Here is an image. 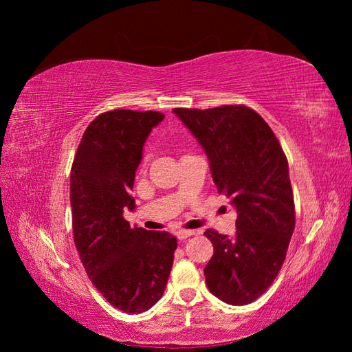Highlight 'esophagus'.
I'll return each mask as SVG.
<instances>
[{
    "mask_svg": "<svg viewBox=\"0 0 352 352\" xmlns=\"http://www.w3.org/2000/svg\"><path fill=\"white\" fill-rule=\"evenodd\" d=\"M194 233H195L194 230H179V232L176 233V236H177L179 241H184V239H186V238H189V236H192Z\"/></svg>",
    "mask_w": 352,
    "mask_h": 352,
    "instance_id": "esophagus-1",
    "label": "esophagus"
}]
</instances>
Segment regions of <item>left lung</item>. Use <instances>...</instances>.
<instances>
[{
  "label": "left lung",
  "mask_w": 352,
  "mask_h": 352,
  "mask_svg": "<svg viewBox=\"0 0 352 352\" xmlns=\"http://www.w3.org/2000/svg\"><path fill=\"white\" fill-rule=\"evenodd\" d=\"M173 113L206 151L219 194L238 212L233 238L206 230L214 247L206 283L223 302L251 304L278 276L295 228L286 155L270 126L247 105Z\"/></svg>",
  "instance_id": "left-lung-1"
}]
</instances>
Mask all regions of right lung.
Wrapping results in <instances>:
<instances>
[{
    "label": "right lung",
    "mask_w": 352,
    "mask_h": 352,
    "mask_svg": "<svg viewBox=\"0 0 352 352\" xmlns=\"http://www.w3.org/2000/svg\"><path fill=\"white\" fill-rule=\"evenodd\" d=\"M164 119L158 111L113 110L85 131L70 173L73 239L91 282L113 307L144 313L164 294L177 241L167 232L131 228L123 210L144 144Z\"/></svg>",
    "instance_id": "add662e5"
}]
</instances>
